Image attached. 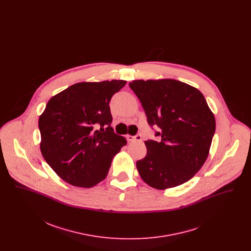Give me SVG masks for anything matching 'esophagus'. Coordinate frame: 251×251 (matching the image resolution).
Returning <instances> with one entry per match:
<instances>
[{
    "mask_svg": "<svg viewBox=\"0 0 251 251\" xmlns=\"http://www.w3.org/2000/svg\"><path fill=\"white\" fill-rule=\"evenodd\" d=\"M127 139H128V141H131V142H141L142 141V136L140 134H137L135 136L127 135Z\"/></svg>",
    "mask_w": 251,
    "mask_h": 251,
    "instance_id": "34e87169",
    "label": "esophagus"
}]
</instances>
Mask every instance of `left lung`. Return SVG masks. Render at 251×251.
Returning <instances> with one entry per match:
<instances>
[{"label": "left lung", "instance_id": "obj_1", "mask_svg": "<svg viewBox=\"0 0 251 251\" xmlns=\"http://www.w3.org/2000/svg\"><path fill=\"white\" fill-rule=\"evenodd\" d=\"M148 122L161 131L159 142L145 141L147 154L136 162L140 177L151 187L165 190L189 179L207 160L215 131L214 113L202 93L174 79L133 80Z\"/></svg>", "mask_w": 251, "mask_h": 251}]
</instances>
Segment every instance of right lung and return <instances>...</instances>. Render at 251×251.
I'll use <instances>...</instances> for the list:
<instances>
[{
	"label": "right lung",
	"instance_id": "right-lung-1",
	"mask_svg": "<svg viewBox=\"0 0 251 251\" xmlns=\"http://www.w3.org/2000/svg\"><path fill=\"white\" fill-rule=\"evenodd\" d=\"M125 84L124 80L81 82L49 100L38 120L40 151L66 182L90 188L106 178L112 159L127 144L113 132L109 106Z\"/></svg>",
	"mask_w": 251,
	"mask_h": 251
}]
</instances>
